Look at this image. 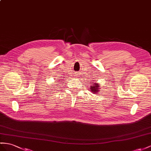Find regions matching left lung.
I'll list each match as a JSON object with an SVG mask.
<instances>
[{"instance_id": "obj_1", "label": "left lung", "mask_w": 151, "mask_h": 151, "mask_svg": "<svg viewBox=\"0 0 151 151\" xmlns=\"http://www.w3.org/2000/svg\"><path fill=\"white\" fill-rule=\"evenodd\" d=\"M98 87H99V86L97 83H95L94 86H92L91 87V91H92V92H94V93H95V92H98L99 91H98Z\"/></svg>"}]
</instances>
